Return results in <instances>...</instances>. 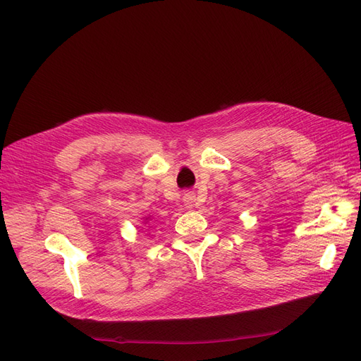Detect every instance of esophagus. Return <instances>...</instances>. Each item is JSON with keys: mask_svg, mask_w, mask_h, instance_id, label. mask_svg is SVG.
I'll return each instance as SVG.
<instances>
[{"mask_svg": "<svg viewBox=\"0 0 361 361\" xmlns=\"http://www.w3.org/2000/svg\"><path fill=\"white\" fill-rule=\"evenodd\" d=\"M183 203L187 207H192L194 203H195V194L194 192H185L183 194Z\"/></svg>", "mask_w": 361, "mask_h": 361, "instance_id": "esophagus-1", "label": "esophagus"}]
</instances>
